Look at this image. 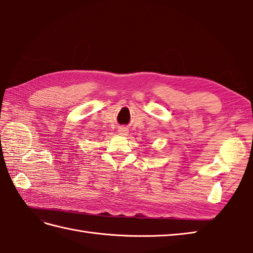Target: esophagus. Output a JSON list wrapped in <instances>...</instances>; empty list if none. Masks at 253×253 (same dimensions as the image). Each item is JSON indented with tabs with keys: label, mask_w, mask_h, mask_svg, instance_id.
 I'll list each match as a JSON object with an SVG mask.
<instances>
[{
	"label": "esophagus",
	"mask_w": 253,
	"mask_h": 253,
	"mask_svg": "<svg viewBox=\"0 0 253 253\" xmlns=\"http://www.w3.org/2000/svg\"><path fill=\"white\" fill-rule=\"evenodd\" d=\"M120 132H121V135H127L128 129L126 127H122V128H120Z\"/></svg>",
	"instance_id": "obj_1"
}]
</instances>
